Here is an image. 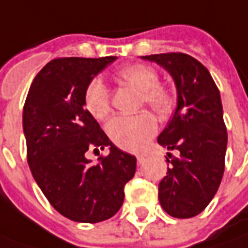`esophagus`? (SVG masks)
Listing matches in <instances>:
<instances>
[{
    "instance_id": "obj_1",
    "label": "esophagus",
    "mask_w": 248,
    "mask_h": 248,
    "mask_svg": "<svg viewBox=\"0 0 248 248\" xmlns=\"http://www.w3.org/2000/svg\"><path fill=\"white\" fill-rule=\"evenodd\" d=\"M137 161H138V166H141L144 161H145V156H142V155H140L137 157Z\"/></svg>"
}]
</instances>
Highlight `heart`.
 <instances>
[{
    "mask_svg": "<svg viewBox=\"0 0 248 248\" xmlns=\"http://www.w3.org/2000/svg\"><path fill=\"white\" fill-rule=\"evenodd\" d=\"M119 84L141 92V104L151 107L161 119L171 115L175 107V95L167 85L157 84L159 75L153 67L142 63H134L122 67L115 75ZM85 108L96 119H104L111 111L110 96L102 80L93 78L84 92ZM157 124L149 112H140L137 115H119L111 119L107 124V133L111 141L126 151H140L153 137Z\"/></svg>",
    "mask_w": 248,
    "mask_h": 248,
    "instance_id": "1",
    "label": "heart"
}]
</instances>
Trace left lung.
<instances>
[{
	"label": "left lung",
	"instance_id": "obj_1",
	"mask_svg": "<svg viewBox=\"0 0 248 248\" xmlns=\"http://www.w3.org/2000/svg\"><path fill=\"white\" fill-rule=\"evenodd\" d=\"M141 58L166 69L175 82L176 108L157 142L179 156L160 182L159 201L170 216L190 218L208 206L223 179L228 136L220 92L208 69L187 54Z\"/></svg>",
	"mask_w": 248,
	"mask_h": 248
}]
</instances>
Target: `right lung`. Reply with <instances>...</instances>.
Returning a JSON list of instances; mask_svg holds the SVG:
<instances>
[{"instance_id":"add662e5","label":"right lung","mask_w":248,"mask_h":248,"mask_svg":"<svg viewBox=\"0 0 248 248\" xmlns=\"http://www.w3.org/2000/svg\"><path fill=\"white\" fill-rule=\"evenodd\" d=\"M117 57L58 58L40 70L23 110L32 176L53 208L77 223L112 217L124 200V185L136 173L137 159L121 151L85 110L89 82ZM110 153L93 165L89 149Z\"/></svg>"}]
</instances>
